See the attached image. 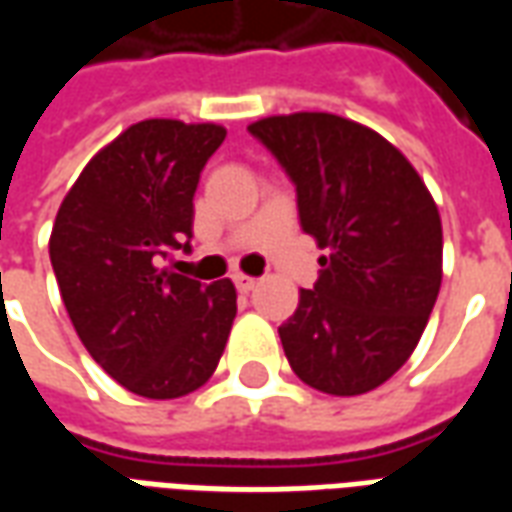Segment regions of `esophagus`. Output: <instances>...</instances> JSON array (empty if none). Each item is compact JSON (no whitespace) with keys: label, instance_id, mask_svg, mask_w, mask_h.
Wrapping results in <instances>:
<instances>
[{"label":"esophagus","instance_id":"esophagus-1","mask_svg":"<svg viewBox=\"0 0 512 512\" xmlns=\"http://www.w3.org/2000/svg\"><path fill=\"white\" fill-rule=\"evenodd\" d=\"M233 282H235V288L241 290V293H249V290H255V285H257V279L246 277V274H235Z\"/></svg>","mask_w":512,"mask_h":512}]
</instances>
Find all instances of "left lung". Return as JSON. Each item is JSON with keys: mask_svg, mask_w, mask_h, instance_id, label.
<instances>
[{"mask_svg": "<svg viewBox=\"0 0 512 512\" xmlns=\"http://www.w3.org/2000/svg\"><path fill=\"white\" fill-rule=\"evenodd\" d=\"M296 186L301 230L323 255L279 326L293 373L318 392L365 395L414 354L441 288L439 208L417 169L373 128L329 112L249 126Z\"/></svg>", "mask_w": 512, "mask_h": 512, "instance_id": "8db88e82", "label": "left lung"}]
</instances>
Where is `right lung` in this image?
Masks as SVG:
<instances>
[{
  "label": "right lung",
  "mask_w": 512,
  "mask_h": 512,
  "mask_svg": "<svg viewBox=\"0 0 512 512\" xmlns=\"http://www.w3.org/2000/svg\"><path fill=\"white\" fill-rule=\"evenodd\" d=\"M224 136L216 123H134L90 158L51 227L73 329L134 395L172 400L200 389L233 329L230 279L205 285L164 268L172 249H189L194 191Z\"/></svg>",
  "instance_id": "1"
}]
</instances>
